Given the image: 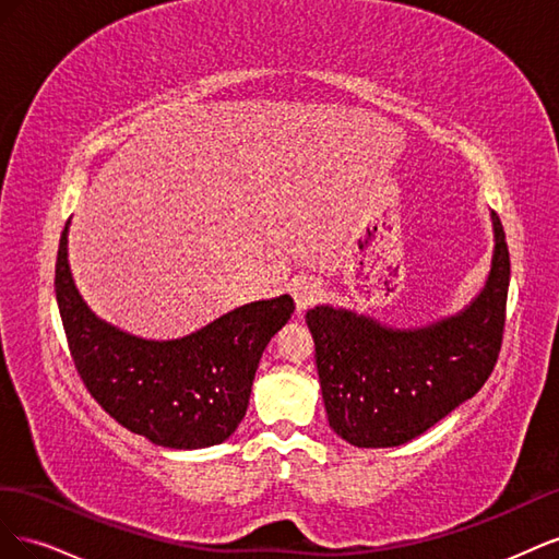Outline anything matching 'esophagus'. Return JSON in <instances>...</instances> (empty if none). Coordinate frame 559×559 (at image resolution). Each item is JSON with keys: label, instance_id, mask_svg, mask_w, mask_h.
Listing matches in <instances>:
<instances>
[{"label": "esophagus", "instance_id": "esophagus-1", "mask_svg": "<svg viewBox=\"0 0 559 559\" xmlns=\"http://www.w3.org/2000/svg\"><path fill=\"white\" fill-rule=\"evenodd\" d=\"M292 294H294L298 312H302V310L312 308L314 302L321 298V284L312 277H300V280L294 282Z\"/></svg>", "mask_w": 559, "mask_h": 559}]
</instances>
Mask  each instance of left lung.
Here are the masks:
<instances>
[{"instance_id": "1", "label": "left lung", "mask_w": 559, "mask_h": 559, "mask_svg": "<svg viewBox=\"0 0 559 559\" xmlns=\"http://www.w3.org/2000/svg\"><path fill=\"white\" fill-rule=\"evenodd\" d=\"M492 228V267L483 292L452 317L421 329H392L343 308L308 310L329 425L347 443H408L478 394L492 373L511 280L497 212Z\"/></svg>"}]
</instances>
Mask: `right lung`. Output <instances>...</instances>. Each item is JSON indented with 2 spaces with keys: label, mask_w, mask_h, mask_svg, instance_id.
Listing matches in <instances>:
<instances>
[{
  "label": "right lung",
  "mask_w": 559,
  "mask_h": 559,
  "mask_svg": "<svg viewBox=\"0 0 559 559\" xmlns=\"http://www.w3.org/2000/svg\"><path fill=\"white\" fill-rule=\"evenodd\" d=\"M56 298L74 366L91 396L151 443L195 450L224 443L242 421L265 345L294 312V298L247 302L177 341H144L99 319L67 261H56Z\"/></svg>",
  "instance_id": "obj_1"
}]
</instances>
